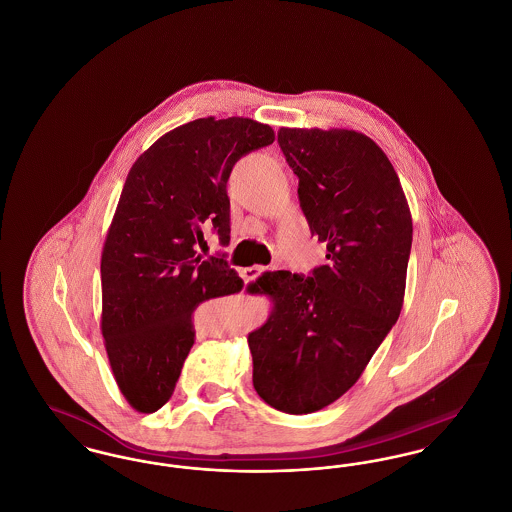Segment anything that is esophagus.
<instances>
[{
	"instance_id": "34e87169",
	"label": "esophagus",
	"mask_w": 512,
	"mask_h": 512,
	"mask_svg": "<svg viewBox=\"0 0 512 512\" xmlns=\"http://www.w3.org/2000/svg\"><path fill=\"white\" fill-rule=\"evenodd\" d=\"M265 272V267H249L242 270V278L245 282H251V280H257L261 274Z\"/></svg>"
}]
</instances>
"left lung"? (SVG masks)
Instances as JSON below:
<instances>
[{
	"label": "left lung",
	"instance_id": "obj_1",
	"mask_svg": "<svg viewBox=\"0 0 512 512\" xmlns=\"http://www.w3.org/2000/svg\"><path fill=\"white\" fill-rule=\"evenodd\" d=\"M278 144L328 261L311 276L265 272L247 288L272 299L267 322L247 343L259 397L282 413L309 414L361 378L397 322L413 219L390 159L365 134L280 128Z\"/></svg>",
	"mask_w": 512,
	"mask_h": 512
}]
</instances>
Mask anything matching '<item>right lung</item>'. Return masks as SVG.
I'll return each mask as SVG.
<instances>
[{"label": "right lung", "mask_w": 512, "mask_h": 512, "mask_svg": "<svg viewBox=\"0 0 512 512\" xmlns=\"http://www.w3.org/2000/svg\"><path fill=\"white\" fill-rule=\"evenodd\" d=\"M272 142L274 130L253 119H195L161 136L126 176L101 251V334L138 413L171 399L194 345L197 305L244 286L224 255L203 259L197 245L207 226L228 245L232 167Z\"/></svg>", "instance_id": "right-lung-1"}]
</instances>
